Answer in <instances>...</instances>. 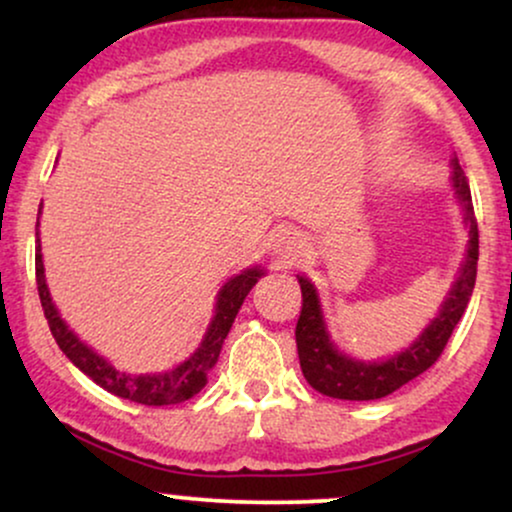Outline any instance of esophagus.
Here are the masks:
<instances>
[{"instance_id":"esophagus-1","label":"esophagus","mask_w":512,"mask_h":512,"mask_svg":"<svg viewBox=\"0 0 512 512\" xmlns=\"http://www.w3.org/2000/svg\"><path fill=\"white\" fill-rule=\"evenodd\" d=\"M301 251H304V242H301L299 237H294L292 232H285V235H280L275 244V254H280L285 258V263H292L296 258L301 256Z\"/></svg>"}]
</instances>
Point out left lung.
Segmentation results:
<instances>
[{"instance_id": "obj_1", "label": "left lung", "mask_w": 512, "mask_h": 512, "mask_svg": "<svg viewBox=\"0 0 512 512\" xmlns=\"http://www.w3.org/2000/svg\"><path fill=\"white\" fill-rule=\"evenodd\" d=\"M453 189H456V197L465 211V223L470 227L468 254H465L463 268H460L458 280L453 282L446 301L441 304L439 315L420 334L418 342L410 344L406 351L396 353L389 361L363 363L334 349L330 337H327L315 287L306 277L296 275L301 285V315L294 332L296 349H299V363L306 382L315 391L344 401L382 399L439 361L441 351L449 344L453 327L458 325L465 308H468L477 280L479 258V230L475 211H472V194L468 178H465L463 168L458 166V159H453Z\"/></svg>"}]
</instances>
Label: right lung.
<instances>
[{
  "label": "right lung",
  "instance_id": "add662e5",
  "mask_svg": "<svg viewBox=\"0 0 512 512\" xmlns=\"http://www.w3.org/2000/svg\"><path fill=\"white\" fill-rule=\"evenodd\" d=\"M40 213L42 206L40 211H37V227H40ZM261 275V268H249L225 282L223 289L218 292L216 315H213L211 325H208L204 342H201L199 349L194 351L185 363H180L178 368L170 372H161V375H128V372L113 368L106 358L97 356L90 346L82 344L78 334L68 330V325L63 323L59 311H56V306L52 304L47 282H44L40 237H37L35 251L37 292H40L44 318H47L49 330H52L59 349L66 353V358L75 365V368H80L92 382H97L99 387L111 391L113 396H121V399L142 403V406H173V403L192 399L194 394H199V391L204 389V384L208 380V370H211L218 361L227 332H230V327L237 318V311L242 308L246 294L251 292V287L256 285Z\"/></svg>",
  "mask_w": 512,
  "mask_h": 512
}]
</instances>
